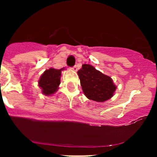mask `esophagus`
Masks as SVG:
<instances>
[{
	"instance_id": "obj_1",
	"label": "esophagus",
	"mask_w": 157,
	"mask_h": 157,
	"mask_svg": "<svg viewBox=\"0 0 157 157\" xmlns=\"http://www.w3.org/2000/svg\"><path fill=\"white\" fill-rule=\"evenodd\" d=\"M72 69H73V71H77V66H73V67H72Z\"/></svg>"
}]
</instances>
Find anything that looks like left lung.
<instances>
[{"mask_svg": "<svg viewBox=\"0 0 157 157\" xmlns=\"http://www.w3.org/2000/svg\"><path fill=\"white\" fill-rule=\"evenodd\" d=\"M77 74L82 91L88 99L102 102L113 97L117 87L110 77L89 64L82 65Z\"/></svg>", "mask_w": 157, "mask_h": 157, "instance_id": "1", "label": "left lung"}]
</instances>
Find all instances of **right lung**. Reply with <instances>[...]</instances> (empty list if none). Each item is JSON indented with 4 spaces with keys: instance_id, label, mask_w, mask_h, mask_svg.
Instances as JSON below:
<instances>
[{
    "instance_id": "obj_1",
    "label": "right lung",
    "mask_w": 157,
    "mask_h": 157,
    "mask_svg": "<svg viewBox=\"0 0 157 157\" xmlns=\"http://www.w3.org/2000/svg\"><path fill=\"white\" fill-rule=\"evenodd\" d=\"M61 69H55L51 68L46 70L41 75L38 82V86L42 89V92L45 95H51L55 94L58 89V86L60 83Z\"/></svg>"
}]
</instances>
